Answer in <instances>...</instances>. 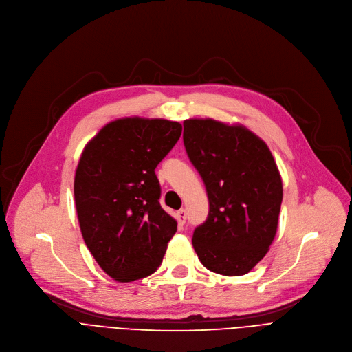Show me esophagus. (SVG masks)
I'll use <instances>...</instances> for the list:
<instances>
[{
    "label": "esophagus",
    "mask_w": 352,
    "mask_h": 352,
    "mask_svg": "<svg viewBox=\"0 0 352 352\" xmlns=\"http://www.w3.org/2000/svg\"><path fill=\"white\" fill-rule=\"evenodd\" d=\"M175 218H177L178 225H184V223L186 222V212H185V209H179L178 212H177V215H175Z\"/></svg>",
    "instance_id": "34e87169"
}]
</instances>
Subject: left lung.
<instances>
[{
  "label": "left lung",
  "instance_id": "left-lung-1",
  "mask_svg": "<svg viewBox=\"0 0 352 352\" xmlns=\"http://www.w3.org/2000/svg\"><path fill=\"white\" fill-rule=\"evenodd\" d=\"M182 137L209 201L206 221L194 230V249L210 272L246 274L276 236L283 184L274 158L243 126L190 119Z\"/></svg>",
  "mask_w": 352,
  "mask_h": 352
}]
</instances>
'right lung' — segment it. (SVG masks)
Segmentation results:
<instances>
[{"mask_svg":"<svg viewBox=\"0 0 352 352\" xmlns=\"http://www.w3.org/2000/svg\"><path fill=\"white\" fill-rule=\"evenodd\" d=\"M181 131L177 122L126 117L106 124L80 155L74 190L82 236L117 282L153 274L177 232L160 205L155 167Z\"/></svg>","mask_w":352,"mask_h":352,"instance_id":"obj_1","label":"right lung"}]
</instances>
